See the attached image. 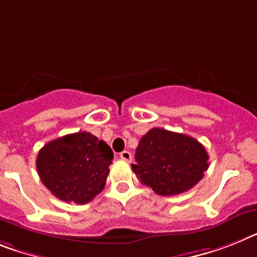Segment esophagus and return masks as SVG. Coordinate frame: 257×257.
Returning a JSON list of instances; mask_svg holds the SVG:
<instances>
[{
  "mask_svg": "<svg viewBox=\"0 0 257 257\" xmlns=\"http://www.w3.org/2000/svg\"><path fill=\"white\" fill-rule=\"evenodd\" d=\"M119 158H120V160H123V162L130 163L131 159H133V156H131L130 151H122L119 154Z\"/></svg>",
  "mask_w": 257,
  "mask_h": 257,
  "instance_id": "esophagus-1",
  "label": "esophagus"
}]
</instances>
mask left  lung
I'll return each mask as SVG.
<instances>
[{
    "label": "left lung",
    "mask_w": 257,
    "mask_h": 257,
    "mask_svg": "<svg viewBox=\"0 0 257 257\" xmlns=\"http://www.w3.org/2000/svg\"><path fill=\"white\" fill-rule=\"evenodd\" d=\"M207 160L209 155L197 139L156 127L142 137L131 168L156 194L176 196L202 179Z\"/></svg>",
    "instance_id": "obj_1"
}]
</instances>
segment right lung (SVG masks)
I'll list each match as a JSON object with an SVG mask.
<instances>
[{
    "mask_svg": "<svg viewBox=\"0 0 257 257\" xmlns=\"http://www.w3.org/2000/svg\"><path fill=\"white\" fill-rule=\"evenodd\" d=\"M113 158L111 148L90 133L69 134L40 150L38 175L59 200L84 205L105 188Z\"/></svg>",
    "mask_w": 257,
    "mask_h": 257,
    "instance_id": "1",
    "label": "right lung"
}]
</instances>
